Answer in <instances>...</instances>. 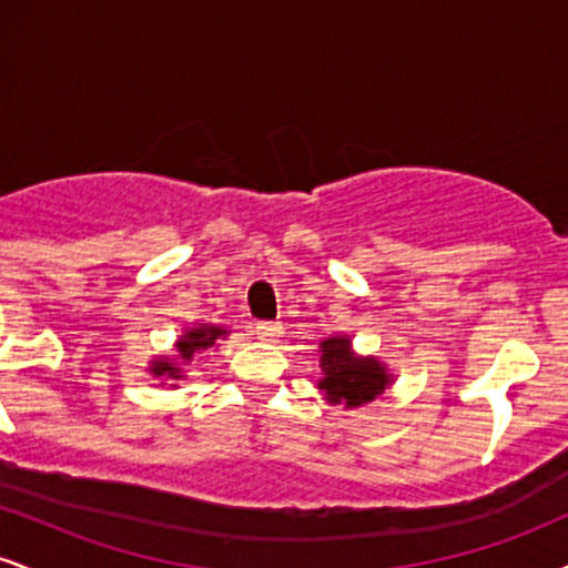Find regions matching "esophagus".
<instances>
[{"label": "esophagus", "mask_w": 568, "mask_h": 568, "mask_svg": "<svg viewBox=\"0 0 568 568\" xmlns=\"http://www.w3.org/2000/svg\"><path fill=\"white\" fill-rule=\"evenodd\" d=\"M256 336L266 344L277 342V338L283 336V323H258L256 325Z\"/></svg>", "instance_id": "1"}]
</instances>
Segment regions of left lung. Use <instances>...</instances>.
Listing matches in <instances>:
<instances>
[{"label":"left lung","mask_w":568,"mask_h":568,"mask_svg":"<svg viewBox=\"0 0 568 568\" xmlns=\"http://www.w3.org/2000/svg\"><path fill=\"white\" fill-rule=\"evenodd\" d=\"M321 371L317 379L323 400L328 406L363 408L371 406L376 397H382L393 387L395 376L376 355H357L352 349L349 336H328L321 347Z\"/></svg>","instance_id":"8db88e82"}]
</instances>
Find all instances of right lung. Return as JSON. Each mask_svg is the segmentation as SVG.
<instances>
[{
  "mask_svg": "<svg viewBox=\"0 0 568 568\" xmlns=\"http://www.w3.org/2000/svg\"><path fill=\"white\" fill-rule=\"evenodd\" d=\"M230 336V331L221 328V325H211V323H194L189 328L181 331V336L175 338L173 344V355H158L149 361V374L154 379H160L162 387L175 389L181 379H186V368L192 366L194 355H202V352L219 347L221 338Z\"/></svg>",
  "mask_w": 568,
  "mask_h": 568,
  "instance_id": "add662e5",
  "label": "right lung"
}]
</instances>
